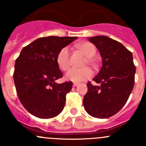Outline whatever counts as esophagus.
Here are the masks:
<instances>
[{"mask_svg": "<svg viewBox=\"0 0 146 146\" xmlns=\"http://www.w3.org/2000/svg\"><path fill=\"white\" fill-rule=\"evenodd\" d=\"M78 86V83H73V87H77Z\"/></svg>", "mask_w": 146, "mask_h": 146, "instance_id": "1", "label": "esophagus"}]
</instances>
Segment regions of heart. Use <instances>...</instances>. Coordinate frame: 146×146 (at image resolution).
Masks as SVG:
<instances>
[{
  "label": "heart",
  "instance_id": "b5f03b06",
  "mask_svg": "<svg viewBox=\"0 0 146 146\" xmlns=\"http://www.w3.org/2000/svg\"><path fill=\"white\" fill-rule=\"evenodd\" d=\"M77 47L87 57L86 64L94 65V62L92 57L96 54V47L90 42H83L77 45ZM56 63L61 70L66 71L70 66L69 61V49L68 47H64L60 49L56 56ZM92 71L88 68L83 69H71L66 73L64 78L66 80L73 82H80L85 81L92 77Z\"/></svg>",
  "mask_w": 146,
  "mask_h": 146
}]
</instances>
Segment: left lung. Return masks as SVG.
Listing matches in <instances>:
<instances>
[{
	"label": "left lung",
	"instance_id": "1",
	"mask_svg": "<svg viewBox=\"0 0 146 146\" xmlns=\"http://www.w3.org/2000/svg\"><path fill=\"white\" fill-rule=\"evenodd\" d=\"M101 55L102 66L88 82L83 105L90 115L106 118L116 114L128 100L135 85L136 68L132 53L123 44L105 36L89 37Z\"/></svg>",
	"mask_w": 146,
	"mask_h": 146
}]
</instances>
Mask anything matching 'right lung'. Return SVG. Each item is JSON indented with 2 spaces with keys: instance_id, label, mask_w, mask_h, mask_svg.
<instances>
[{
  "instance_id": "add662e5",
  "label": "right lung",
  "mask_w": 146,
  "mask_h": 146,
  "mask_svg": "<svg viewBox=\"0 0 146 146\" xmlns=\"http://www.w3.org/2000/svg\"><path fill=\"white\" fill-rule=\"evenodd\" d=\"M77 38H37L23 47L16 59L14 81L17 94L23 107L34 116L53 118L64 109L66 95L72 90V82H55L63 77L56 63V56L60 49Z\"/></svg>"
}]
</instances>
